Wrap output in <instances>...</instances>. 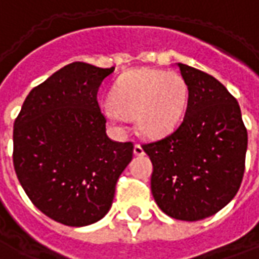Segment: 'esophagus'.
Here are the masks:
<instances>
[{
	"mask_svg": "<svg viewBox=\"0 0 259 259\" xmlns=\"http://www.w3.org/2000/svg\"><path fill=\"white\" fill-rule=\"evenodd\" d=\"M133 153H135V155H144V150H143V147L140 144H135Z\"/></svg>",
	"mask_w": 259,
	"mask_h": 259,
	"instance_id": "34e87169",
	"label": "esophagus"
}]
</instances>
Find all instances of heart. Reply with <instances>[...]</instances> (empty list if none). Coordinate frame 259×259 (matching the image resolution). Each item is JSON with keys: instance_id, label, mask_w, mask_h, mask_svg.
Returning <instances> with one entry per match:
<instances>
[{"instance_id": "heart-1", "label": "heart", "mask_w": 259, "mask_h": 259, "mask_svg": "<svg viewBox=\"0 0 259 259\" xmlns=\"http://www.w3.org/2000/svg\"><path fill=\"white\" fill-rule=\"evenodd\" d=\"M189 99L185 78L160 68H133L115 81L104 116L117 129L135 117L136 129L147 139H161L180 126Z\"/></svg>"}]
</instances>
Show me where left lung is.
<instances>
[{
    "label": "left lung",
    "mask_w": 259,
    "mask_h": 259,
    "mask_svg": "<svg viewBox=\"0 0 259 259\" xmlns=\"http://www.w3.org/2000/svg\"><path fill=\"white\" fill-rule=\"evenodd\" d=\"M189 88L180 127L143 150L153 162L151 192L169 218L196 222L236 196L248 144L240 105L214 77L178 63Z\"/></svg>",
    "instance_id": "1"
}]
</instances>
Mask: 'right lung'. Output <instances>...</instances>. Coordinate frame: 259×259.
Listing matches in <instances>:
<instances>
[{"label":"right lung","instance_id":"add662e5","mask_svg":"<svg viewBox=\"0 0 259 259\" xmlns=\"http://www.w3.org/2000/svg\"><path fill=\"white\" fill-rule=\"evenodd\" d=\"M115 67L75 61L35 87L14 123V167L32 203L71 227L109 211L133 144L106 136L97 94Z\"/></svg>","mask_w":259,"mask_h":259}]
</instances>
